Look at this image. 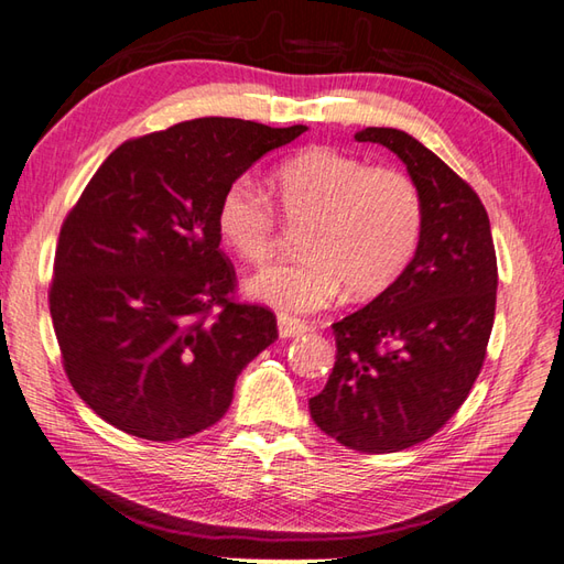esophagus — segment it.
Returning <instances> with one entry per match:
<instances>
[{"mask_svg": "<svg viewBox=\"0 0 564 564\" xmlns=\"http://www.w3.org/2000/svg\"><path fill=\"white\" fill-rule=\"evenodd\" d=\"M307 332V325L295 317H279V334L281 339H293V337H303Z\"/></svg>", "mask_w": 564, "mask_h": 564, "instance_id": "esophagus-1", "label": "esophagus"}]
</instances>
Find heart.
Returning <instances> with one entry per match:
<instances>
[{
    "mask_svg": "<svg viewBox=\"0 0 564 564\" xmlns=\"http://www.w3.org/2000/svg\"><path fill=\"white\" fill-rule=\"evenodd\" d=\"M273 188L283 218L305 225V254L271 263L247 289L285 315L322 310L341 285L351 297L386 293L422 245V188L394 166H373L337 148H313L279 166ZM279 210L249 176H237L220 194L215 225L239 259L263 263L279 247Z\"/></svg>",
    "mask_w": 564,
    "mask_h": 564,
    "instance_id": "heart-1",
    "label": "heart"
}]
</instances>
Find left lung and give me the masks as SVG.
<instances>
[{
	"instance_id": "8db88e82",
	"label": "left lung",
	"mask_w": 564,
	"mask_h": 564,
	"mask_svg": "<svg viewBox=\"0 0 564 564\" xmlns=\"http://www.w3.org/2000/svg\"><path fill=\"white\" fill-rule=\"evenodd\" d=\"M356 140L406 164L424 196V237L398 283L332 325L337 361L310 414L346 448L394 453L434 436L480 376L497 254L480 196L422 142L394 128H366Z\"/></svg>"
}]
</instances>
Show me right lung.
I'll return each instance as SVG.
<instances>
[{"label":"right lung","instance_id":"1","mask_svg":"<svg viewBox=\"0 0 564 564\" xmlns=\"http://www.w3.org/2000/svg\"><path fill=\"white\" fill-rule=\"evenodd\" d=\"M305 130L196 118L126 140L89 178L59 227L47 301L69 386L104 422L178 441L230 410L237 376L279 327L235 297L215 208Z\"/></svg>","mask_w":564,"mask_h":564}]
</instances>
